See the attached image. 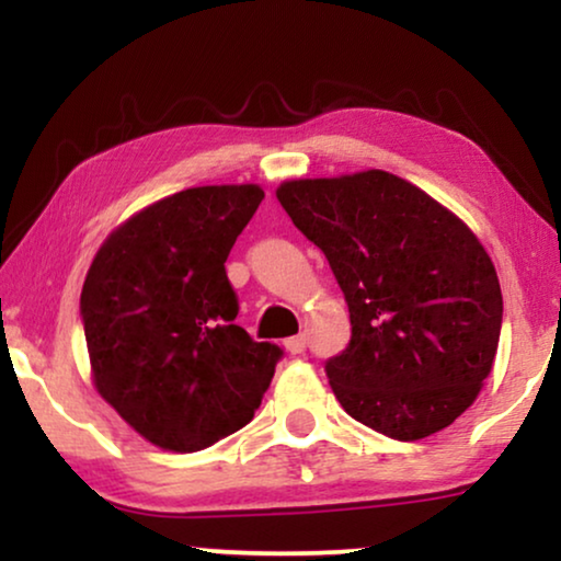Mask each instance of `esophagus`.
I'll return each mask as SVG.
<instances>
[{"mask_svg": "<svg viewBox=\"0 0 561 561\" xmlns=\"http://www.w3.org/2000/svg\"><path fill=\"white\" fill-rule=\"evenodd\" d=\"M286 350L290 352V355H301V352L306 350V336L304 334L290 336V340H286Z\"/></svg>", "mask_w": 561, "mask_h": 561, "instance_id": "obj_1", "label": "esophagus"}]
</instances>
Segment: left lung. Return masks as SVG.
Masks as SVG:
<instances>
[{"label":"left lung","mask_w":561,"mask_h":561,"mask_svg":"<svg viewBox=\"0 0 561 561\" xmlns=\"http://www.w3.org/2000/svg\"><path fill=\"white\" fill-rule=\"evenodd\" d=\"M275 194L347 301L350 344L324 365L342 409L398 442L462 416L503 324L497 273L470 227L386 171L286 181Z\"/></svg>","instance_id":"1"}]
</instances>
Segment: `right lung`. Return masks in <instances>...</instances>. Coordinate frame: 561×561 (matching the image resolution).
Segmentation results:
<instances>
[{"label": "right lung", "mask_w": 561, "mask_h": 561, "mask_svg": "<svg viewBox=\"0 0 561 561\" xmlns=\"http://www.w3.org/2000/svg\"><path fill=\"white\" fill-rule=\"evenodd\" d=\"M263 198L252 183L160 198L110 234L83 280L94 386L160 449L198 451L240 432L283 357L234 324L225 267Z\"/></svg>", "instance_id": "right-lung-1"}]
</instances>
